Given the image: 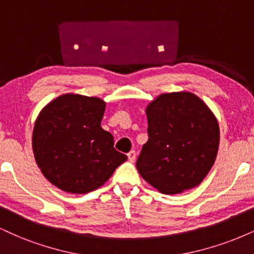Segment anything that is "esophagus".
Listing matches in <instances>:
<instances>
[{
	"mask_svg": "<svg viewBox=\"0 0 254 254\" xmlns=\"http://www.w3.org/2000/svg\"><path fill=\"white\" fill-rule=\"evenodd\" d=\"M127 156H128V160H129L130 162H134L136 158V153H135V151H130V152H128Z\"/></svg>",
	"mask_w": 254,
	"mask_h": 254,
	"instance_id": "obj_1",
	"label": "esophagus"
}]
</instances>
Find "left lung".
I'll return each mask as SVG.
<instances>
[{"label":"left lung","instance_id":"1","mask_svg":"<svg viewBox=\"0 0 254 254\" xmlns=\"http://www.w3.org/2000/svg\"><path fill=\"white\" fill-rule=\"evenodd\" d=\"M148 140L136 168L164 194L198 186L215 161L219 147L217 119L192 93L161 94L146 109Z\"/></svg>","mask_w":254,"mask_h":254}]
</instances>
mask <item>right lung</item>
Here are the masks:
<instances>
[{
	"mask_svg": "<svg viewBox=\"0 0 254 254\" xmlns=\"http://www.w3.org/2000/svg\"><path fill=\"white\" fill-rule=\"evenodd\" d=\"M106 103L99 98L65 94L40 113L33 151L41 172L53 185L74 194L99 189L127 156L101 128Z\"/></svg>",
	"mask_w": 254,
	"mask_h": 254,
	"instance_id": "add662e5",
	"label": "right lung"
}]
</instances>
